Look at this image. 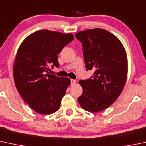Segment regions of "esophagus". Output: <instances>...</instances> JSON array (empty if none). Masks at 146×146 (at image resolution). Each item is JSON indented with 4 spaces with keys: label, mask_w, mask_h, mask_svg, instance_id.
Listing matches in <instances>:
<instances>
[{
    "label": "esophagus",
    "mask_w": 146,
    "mask_h": 146,
    "mask_svg": "<svg viewBox=\"0 0 146 146\" xmlns=\"http://www.w3.org/2000/svg\"><path fill=\"white\" fill-rule=\"evenodd\" d=\"M76 80H73V79L70 80V84H71L72 85H76Z\"/></svg>",
    "instance_id": "obj_1"
}]
</instances>
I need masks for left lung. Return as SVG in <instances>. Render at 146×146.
Instances as JSON below:
<instances>
[{"label":"left lung","instance_id":"1","mask_svg":"<svg viewBox=\"0 0 146 146\" xmlns=\"http://www.w3.org/2000/svg\"><path fill=\"white\" fill-rule=\"evenodd\" d=\"M76 37L82 43L86 69L95 70L90 79L79 81L83 92L78 101L82 109L98 113L113 104L123 90L127 53L121 41L105 29H87Z\"/></svg>","mask_w":146,"mask_h":146}]
</instances>
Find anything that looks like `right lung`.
<instances>
[{"label": "right lung", "mask_w": 146, "mask_h": 146, "mask_svg": "<svg viewBox=\"0 0 146 146\" xmlns=\"http://www.w3.org/2000/svg\"><path fill=\"white\" fill-rule=\"evenodd\" d=\"M73 38L72 33L40 30L27 36L18 49L14 81L21 98L36 113L52 114L60 107L70 80L50 74L49 66L59 67L57 55Z\"/></svg>", "instance_id": "obj_1"}]
</instances>
